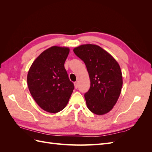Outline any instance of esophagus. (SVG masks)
I'll return each mask as SVG.
<instances>
[{
	"instance_id": "esophagus-1",
	"label": "esophagus",
	"mask_w": 152,
	"mask_h": 152,
	"mask_svg": "<svg viewBox=\"0 0 152 152\" xmlns=\"http://www.w3.org/2000/svg\"><path fill=\"white\" fill-rule=\"evenodd\" d=\"M74 86H75V88L77 89V87H78V82H74Z\"/></svg>"
}]
</instances>
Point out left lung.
I'll use <instances>...</instances> for the list:
<instances>
[{
    "instance_id": "obj_1",
    "label": "left lung",
    "mask_w": 152,
    "mask_h": 152,
    "mask_svg": "<svg viewBox=\"0 0 152 152\" xmlns=\"http://www.w3.org/2000/svg\"><path fill=\"white\" fill-rule=\"evenodd\" d=\"M83 61L91 81L84 94L86 104L96 115L107 113L116 104L122 87V75L117 61L97 45L84 44L73 49Z\"/></svg>"
}]
</instances>
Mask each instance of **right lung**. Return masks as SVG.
<instances>
[{
  "instance_id": "1",
  "label": "right lung",
  "mask_w": 152,
  "mask_h": 152,
  "mask_svg": "<svg viewBox=\"0 0 152 152\" xmlns=\"http://www.w3.org/2000/svg\"><path fill=\"white\" fill-rule=\"evenodd\" d=\"M69 52L68 48L50 47L35 59L28 72L30 94L48 112L57 113L65 108L74 89L64 66Z\"/></svg>"
}]
</instances>
